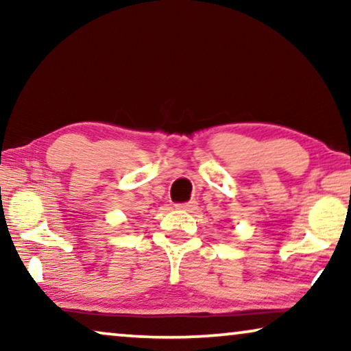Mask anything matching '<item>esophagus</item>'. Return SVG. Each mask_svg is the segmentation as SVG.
<instances>
[{"label": "esophagus", "instance_id": "esophagus-1", "mask_svg": "<svg viewBox=\"0 0 351 351\" xmlns=\"http://www.w3.org/2000/svg\"><path fill=\"white\" fill-rule=\"evenodd\" d=\"M176 208L180 210H186V213H193V210L198 209V203H196V201H189V203L176 204Z\"/></svg>", "mask_w": 351, "mask_h": 351}]
</instances>
